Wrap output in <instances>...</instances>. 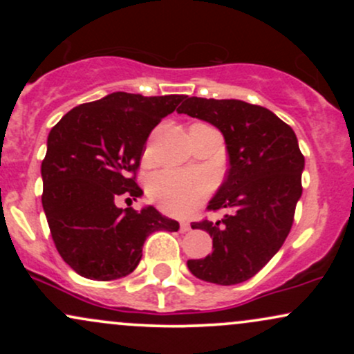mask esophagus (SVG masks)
<instances>
[{
    "mask_svg": "<svg viewBox=\"0 0 354 354\" xmlns=\"http://www.w3.org/2000/svg\"><path fill=\"white\" fill-rule=\"evenodd\" d=\"M191 230V225L188 221H181L180 223V231L181 233H186V231H189Z\"/></svg>",
    "mask_w": 354,
    "mask_h": 354,
    "instance_id": "obj_1",
    "label": "esophagus"
}]
</instances>
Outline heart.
Masks as SVG:
<instances>
[{"label": "heart", "mask_w": 354, "mask_h": 354, "mask_svg": "<svg viewBox=\"0 0 354 354\" xmlns=\"http://www.w3.org/2000/svg\"><path fill=\"white\" fill-rule=\"evenodd\" d=\"M209 181L203 173L165 169L149 181V196L161 209L185 216L208 196Z\"/></svg>", "instance_id": "obj_1"}]
</instances>
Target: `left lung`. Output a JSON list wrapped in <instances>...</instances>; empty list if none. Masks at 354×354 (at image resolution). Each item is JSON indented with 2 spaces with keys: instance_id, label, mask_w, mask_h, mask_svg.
<instances>
[{
  "instance_id": "left-lung-1",
  "label": "left lung",
  "mask_w": 354,
  "mask_h": 354,
  "mask_svg": "<svg viewBox=\"0 0 354 354\" xmlns=\"http://www.w3.org/2000/svg\"><path fill=\"white\" fill-rule=\"evenodd\" d=\"M178 113L208 121L225 136L230 169L208 209H226L219 221L193 230L213 238L206 258L188 259L196 278L238 284L253 278L278 253L293 226L301 198L304 156L291 126L270 109L239 100L185 96Z\"/></svg>"
}]
</instances>
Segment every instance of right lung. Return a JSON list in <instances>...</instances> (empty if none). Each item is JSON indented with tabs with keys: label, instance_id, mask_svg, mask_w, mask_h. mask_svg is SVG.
<instances>
[{
	"label": "right lung",
	"instance_id": "1",
	"mask_svg": "<svg viewBox=\"0 0 354 354\" xmlns=\"http://www.w3.org/2000/svg\"><path fill=\"white\" fill-rule=\"evenodd\" d=\"M183 98L116 91L53 126L41 163L43 209L61 258L83 278H123L138 266L149 234L180 230L153 206L136 211L116 203L143 194L136 171L146 140Z\"/></svg>",
	"mask_w": 354,
	"mask_h": 354
}]
</instances>
